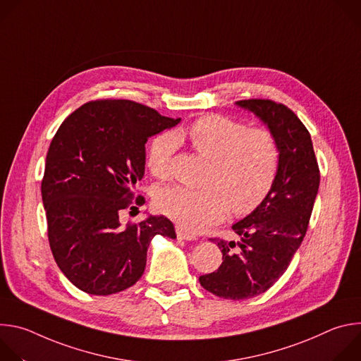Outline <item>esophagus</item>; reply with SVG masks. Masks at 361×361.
<instances>
[{
	"mask_svg": "<svg viewBox=\"0 0 361 361\" xmlns=\"http://www.w3.org/2000/svg\"><path fill=\"white\" fill-rule=\"evenodd\" d=\"M176 233H177V237H178L180 240H185V241H192V240H195V235H194L192 233L184 230V228L180 227V226L176 227Z\"/></svg>",
	"mask_w": 361,
	"mask_h": 361,
	"instance_id": "34e87169",
	"label": "esophagus"
}]
</instances>
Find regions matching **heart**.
Masks as SVG:
<instances>
[{
    "instance_id": "b5f03b06",
    "label": "heart",
    "mask_w": 361,
    "mask_h": 361,
    "mask_svg": "<svg viewBox=\"0 0 361 361\" xmlns=\"http://www.w3.org/2000/svg\"><path fill=\"white\" fill-rule=\"evenodd\" d=\"M210 160L201 188L169 185L157 191V209L188 231H201L224 219L230 210L247 214L271 190L280 164V147L266 128H248L224 116L210 114L187 130L161 134L149 144L147 167L164 178L177 149V141Z\"/></svg>"
}]
</instances>
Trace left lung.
Wrapping results in <instances>:
<instances>
[{
    "label": "left lung",
    "instance_id": "1",
    "mask_svg": "<svg viewBox=\"0 0 361 361\" xmlns=\"http://www.w3.org/2000/svg\"><path fill=\"white\" fill-rule=\"evenodd\" d=\"M235 104L274 134L280 147L279 171L259 207L233 224L240 241L212 238L223 252V263L198 280L217 297L247 300L267 291L291 263L312 217L320 170L310 133L288 107L259 98Z\"/></svg>",
    "mask_w": 361,
    "mask_h": 361
}]
</instances>
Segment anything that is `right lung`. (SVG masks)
<instances>
[{"label": "right lung", "mask_w": 361, "mask_h": 361, "mask_svg": "<svg viewBox=\"0 0 361 361\" xmlns=\"http://www.w3.org/2000/svg\"><path fill=\"white\" fill-rule=\"evenodd\" d=\"M181 118L130 99H97L70 114L49 144L41 195L48 241L64 276L94 295L120 293L144 273L154 235L176 238L173 223L149 216L121 226L144 176L145 142Z\"/></svg>", "instance_id": "add662e5"}]
</instances>
